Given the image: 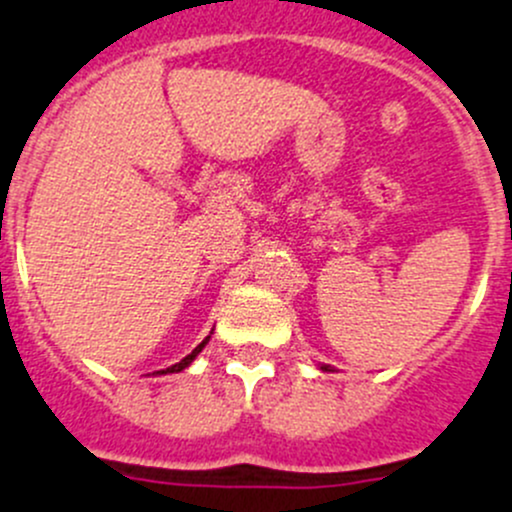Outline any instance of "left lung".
I'll use <instances>...</instances> for the list:
<instances>
[{"label": "left lung", "instance_id": "left-lung-1", "mask_svg": "<svg viewBox=\"0 0 512 512\" xmlns=\"http://www.w3.org/2000/svg\"><path fill=\"white\" fill-rule=\"evenodd\" d=\"M322 369H324V371H332V369H329V366H322Z\"/></svg>", "mask_w": 512, "mask_h": 512}]
</instances>
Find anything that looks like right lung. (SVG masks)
Wrapping results in <instances>:
<instances>
[{"label":"right lung","mask_w":512,"mask_h":512,"mask_svg":"<svg viewBox=\"0 0 512 512\" xmlns=\"http://www.w3.org/2000/svg\"><path fill=\"white\" fill-rule=\"evenodd\" d=\"M208 342H210V337H205L203 342H200L198 347L193 349V352H190L188 356H185V359H180L178 364H173V366H168V369H163V374H178V371H183L185 366H190V364H193V359H195V356H198L200 352H203V347H205V344H208Z\"/></svg>","instance_id":"right-lung-1"}]
</instances>
